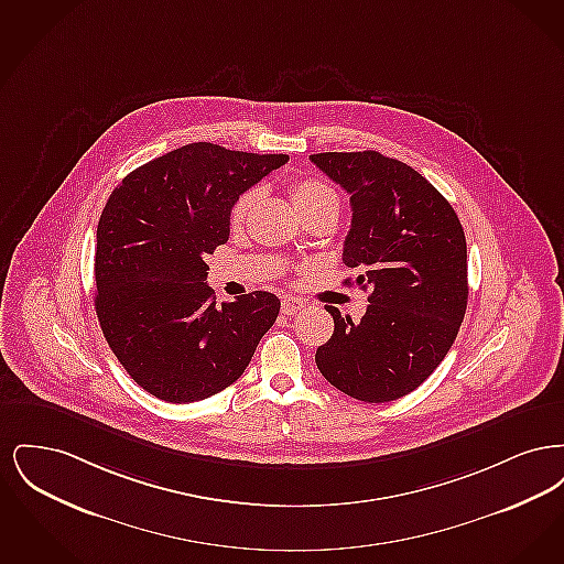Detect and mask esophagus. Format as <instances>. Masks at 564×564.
I'll list each match as a JSON object with an SVG mask.
<instances>
[{"label": "esophagus", "mask_w": 564, "mask_h": 564, "mask_svg": "<svg viewBox=\"0 0 564 564\" xmlns=\"http://www.w3.org/2000/svg\"><path fill=\"white\" fill-rule=\"evenodd\" d=\"M304 308V304L300 302V300H295V297H285L283 302H281V313L283 315H288V317H292L295 313H300Z\"/></svg>", "instance_id": "obj_1"}]
</instances>
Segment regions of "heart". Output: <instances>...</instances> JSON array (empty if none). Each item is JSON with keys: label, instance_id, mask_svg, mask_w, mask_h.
I'll return each instance as SVG.
<instances>
[{"label": "heart", "instance_id": "obj_1", "mask_svg": "<svg viewBox=\"0 0 564 564\" xmlns=\"http://www.w3.org/2000/svg\"><path fill=\"white\" fill-rule=\"evenodd\" d=\"M262 198V188L251 186L237 196L230 209V224L232 228H241L247 221V217L256 209V205ZM292 198H294L295 209L302 214L304 219L323 214H338L340 212V198L336 189L323 180L317 177H300L292 184Z\"/></svg>", "mask_w": 564, "mask_h": 564}]
</instances>
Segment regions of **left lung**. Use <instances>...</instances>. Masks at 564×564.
Here are the masks:
<instances>
[{
	"label": "left lung",
	"mask_w": 564,
	"mask_h": 564,
	"mask_svg": "<svg viewBox=\"0 0 564 564\" xmlns=\"http://www.w3.org/2000/svg\"><path fill=\"white\" fill-rule=\"evenodd\" d=\"M311 161L350 194L343 262L370 292L359 323L327 306L334 334L317 349V368L355 400H400L442 364L465 317L463 226L451 203L405 162L375 150Z\"/></svg>",
	"instance_id": "8db88e82"
}]
</instances>
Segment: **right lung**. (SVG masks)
<instances>
[{
	"mask_svg": "<svg viewBox=\"0 0 564 564\" xmlns=\"http://www.w3.org/2000/svg\"><path fill=\"white\" fill-rule=\"evenodd\" d=\"M288 161L198 141L111 192L97 226L95 308L109 349L154 398L198 402L230 387L276 319L269 292L217 306L205 258L228 241L237 196Z\"/></svg>",
	"mask_w": 564,
	"mask_h": 564,
	"instance_id": "add662e5",
	"label": "right lung"
}]
</instances>
